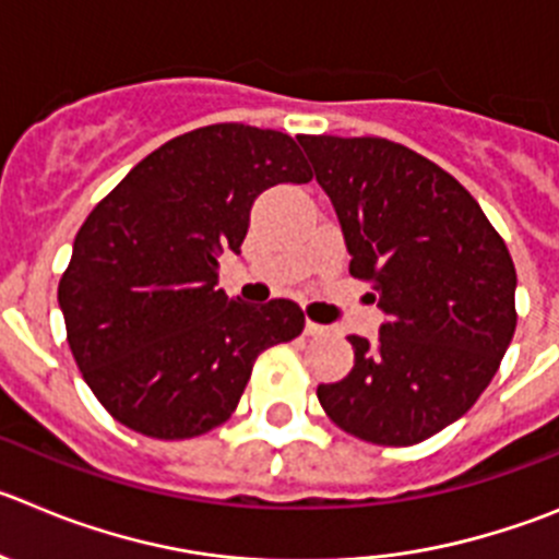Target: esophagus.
<instances>
[{
  "label": "esophagus",
  "mask_w": 559,
  "mask_h": 559,
  "mask_svg": "<svg viewBox=\"0 0 559 559\" xmlns=\"http://www.w3.org/2000/svg\"><path fill=\"white\" fill-rule=\"evenodd\" d=\"M305 332H307V335H310V337H319V335H326V326H321V324H316V321L307 319Z\"/></svg>",
  "instance_id": "1"
}]
</instances>
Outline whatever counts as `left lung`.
Instances as JSON below:
<instances>
[{"label": "left lung", "mask_w": 559, "mask_h": 559, "mask_svg": "<svg viewBox=\"0 0 559 559\" xmlns=\"http://www.w3.org/2000/svg\"><path fill=\"white\" fill-rule=\"evenodd\" d=\"M332 199L349 274L385 310L380 341L352 335L355 368L319 385L326 416L377 447H413L488 388L515 321L507 243L457 179L388 138L299 135Z\"/></svg>", "instance_id": "obj_1"}]
</instances>
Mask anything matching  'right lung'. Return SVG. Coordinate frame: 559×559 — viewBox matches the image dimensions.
Returning <instances> with one entry per match:
<instances>
[{"instance_id": "right-lung-1", "label": "right lung", "mask_w": 559, "mask_h": 559, "mask_svg": "<svg viewBox=\"0 0 559 559\" xmlns=\"http://www.w3.org/2000/svg\"><path fill=\"white\" fill-rule=\"evenodd\" d=\"M310 179L285 132L210 124L163 143L91 210L58 301L82 380L116 421L160 440L222 427L260 352L301 335L296 301L252 307L216 283L258 193Z\"/></svg>"}]
</instances>
